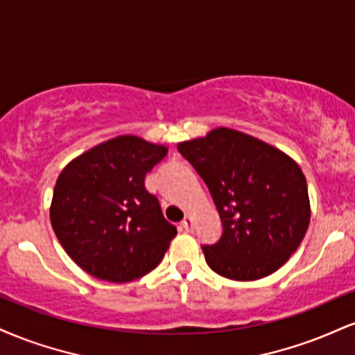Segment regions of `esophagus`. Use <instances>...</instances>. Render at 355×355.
<instances>
[{"instance_id": "esophagus-1", "label": "esophagus", "mask_w": 355, "mask_h": 355, "mask_svg": "<svg viewBox=\"0 0 355 355\" xmlns=\"http://www.w3.org/2000/svg\"><path fill=\"white\" fill-rule=\"evenodd\" d=\"M182 226H183V230H185V232H193V220H191L190 215H187L185 218H183Z\"/></svg>"}]
</instances>
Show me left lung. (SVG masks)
Segmentation results:
<instances>
[{
  "label": "left lung",
  "mask_w": 355,
  "mask_h": 355,
  "mask_svg": "<svg viewBox=\"0 0 355 355\" xmlns=\"http://www.w3.org/2000/svg\"><path fill=\"white\" fill-rule=\"evenodd\" d=\"M210 190L221 236L203 245L208 266L234 281L270 276L288 261L311 218L300 165L271 145L238 130H211L178 144Z\"/></svg>",
  "instance_id": "1"
}]
</instances>
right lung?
<instances>
[{
	"mask_svg": "<svg viewBox=\"0 0 355 355\" xmlns=\"http://www.w3.org/2000/svg\"><path fill=\"white\" fill-rule=\"evenodd\" d=\"M166 147L122 135L72 160L59 175L51 223L66 253L85 272L125 283L157 268L177 234L145 177Z\"/></svg>",
	"mask_w": 355,
	"mask_h": 355,
	"instance_id": "right-lung-1",
	"label": "right lung"
}]
</instances>
